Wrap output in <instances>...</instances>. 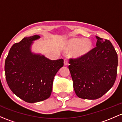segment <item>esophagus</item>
<instances>
[{
  "label": "esophagus",
  "instance_id": "esophagus-1",
  "mask_svg": "<svg viewBox=\"0 0 122 122\" xmlns=\"http://www.w3.org/2000/svg\"><path fill=\"white\" fill-rule=\"evenodd\" d=\"M64 65H68V60L67 59H64Z\"/></svg>",
  "mask_w": 122,
  "mask_h": 122
}]
</instances>
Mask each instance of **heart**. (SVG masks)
<instances>
[{
    "mask_svg": "<svg viewBox=\"0 0 122 122\" xmlns=\"http://www.w3.org/2000/svg\"><path fill=\"white\" fill-rule=\"evenodd\" d=\"M65 48L67 50H72V56L74 57H82L90 52L92 43L89 39L73 38L65 43Z\"/></svg>",
    "mask_w": 122,
    "mask_h": 122,
    "instance_id": "heart-1",
    "label": "heart"
}]
</instances>
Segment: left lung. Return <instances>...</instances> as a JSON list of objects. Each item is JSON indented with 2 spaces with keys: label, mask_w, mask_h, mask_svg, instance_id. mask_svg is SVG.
Returning a JSON list of instances; mask_svg holds the SVG:
<instances>
[{
  "label": "left lung",
  "mask_w": 122,
  "mask_h": 122,
  "mask_svg": "<svg viewBox=\"0 0 122 122\" xmlns=\"http://www.w3.org/2000/svg\"><path fill=\"white\" fill-rule=\"evenodd\" d=\"M97 46L82 57L71 58L68 66L75 93L85 99L102 97L117 76V54L108 40L97 36Z\"/></svg>",
  "instance_id": "8db88e82"
}]
</instances>
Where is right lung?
Wrapping results in <instances>:
<instances>
[{
  "label": "right lung",
  "instance_id": "1",
  "mask_svg": "<svg viewBox=\"0 0 122 122\" xmlns=\"http://www.w3.org/2000/svg\"><path fill=\"white\" fill-rule=\"evenodd\" d=\"M35 35L12 46L5 64L6 79L11 91L29 103L47 99L51 95L54 78L64 65L63 59L50 60L33 54L30 47Z\"/></svg>",
  "mask_w": 122,
  "mask_h": 122
}]
</instances>
